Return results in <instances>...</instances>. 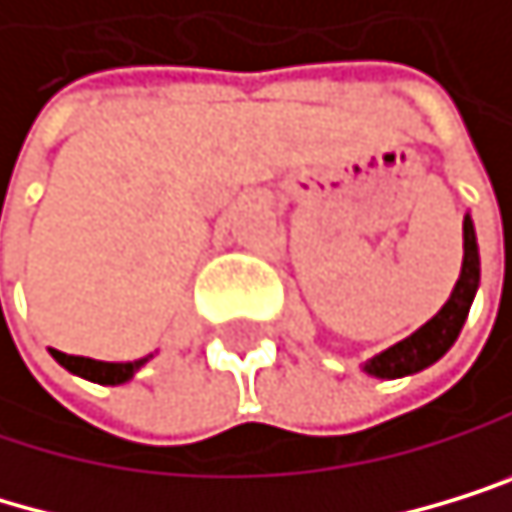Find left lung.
Wrapping results in <instances>:
<instances>
[{
	"mask_svg": "<svg viewBox=\"0 0 512 512\" xmlns=\"http://www.w3.org/2000/svg\"><path fill=\"white\" fill-rule=\"evenodd\" d=\"M478 273L482 270H478L475 226L466 217L463 220V273H459L456 289L447 299V305L437 311L425 327H418L412 336H406L403 343H396L387 352L374 355V359L365 365V371L374 377H403V374H415L441 359V355L456 343L459 330H463V324L469 318V305L478 289Z\"/></svg>",
	"mask_w": 512,
	"mask_h": 512,
	"instance_id": "obj_1",
	"label": "left lung"
}]
</instances>
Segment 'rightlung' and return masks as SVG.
Instances as JSON below:
<instances>
[{
  "label": "right lung",
  "instance_id": "obj_1",
  "mask_svg": "<svg viewBox=\"0 0 512 512\" xmlns=\"http://www.w3.org/2000/svg\"><path fill=\"white\" fill-rule=\"evenodd\" d=\"M53 359L68 368L71 374H81L87 381H97V384H125L135 377V371L150 359H138V362H94V359H84V355H65V352H56L53 349Z\"/></svg>",
  "mask_w": 512,
  "mask_h": 512
}]
</instances>
